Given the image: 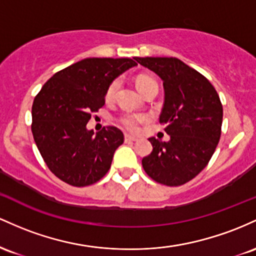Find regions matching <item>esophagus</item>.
Instances as JSON below:
<instances>
[{"instance_id": "obj_1", "label": "esophagus", "mask_w": 256, "mask_h": 256, "mask_svg": "<svg viewBox=\"0 0 256 256\" xmlns=\"http://www.w3.org/2000/svg\"><path fill=\"white\" fill-rule=\"evenodd\" d=\"M136 140H138V138H136V136H128V134H126V136H124V142H136Z\"/></svg>"}]
</instances>
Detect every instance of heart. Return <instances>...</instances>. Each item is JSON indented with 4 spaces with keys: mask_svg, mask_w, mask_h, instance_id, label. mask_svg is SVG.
Here are the masks:
<instances>
[{
    "mask_svg": "<svg viewBox=\"0 0 256 256\" xmlns=\"http://www.w3.org/2000/svg\"><path fill=\"white\" fill-rule=\"evenodd\" d=\"M156 82V80L152 78L151 76H148V74H140L136 78V87L140 92H142L151 83ZM120 78L114 80L112 82L110 83V86L106 90V99L111 100L116 94L117 90L120 87ZM148 120V117L145 114H124L118 118L120 124L126 130L132 132V133H136V132L139 130L140 124Z\"/></svg>",
    "mask_w": 256,
    "mask_h": 256,
    "instance_id": "1",
    "label": "heart"
}]
</instances>
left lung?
Here are the masks:
<instances>
[{"label": "left lung", "instance_id": "left-lung-1", "mask_svg": "<svg viewBox=\"0 0 256 256\" xmlns=\"http://www.w3.org/2000/svg\"><path fill=\"white\" fill-rule=\"evenodd\" d=\"M158 74L164 88L160 123L169 142L150 138L154 150L142 163L146 174L166 186H180L197 176L219 144L222 105L212 83L176 58H134Z\"/></svg>", "mask_w": 256, "mask_h": 256}]
</instances>
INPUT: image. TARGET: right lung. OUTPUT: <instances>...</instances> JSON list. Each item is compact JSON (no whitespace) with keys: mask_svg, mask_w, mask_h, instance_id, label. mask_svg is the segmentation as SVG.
<instances>
[{"mask_svg":"<svg viewBox=\"0 0 256 256\" xmlns=\"http://www.w3.org/2000/svg\"><path fill=\"white\" fill-rule=\"evenodd\" d=\"M129 58H87L62 68L43 84L32 104L34 139L50 170L71 186L83 188L108 173L124 136L116 127L94 134L87 123L105 104L116 77L136 66Z\"/></svg>","mask_w":256,"mask_h":256,"instance_id":"1","label":"right lung"}]
</instances>
